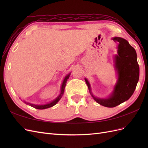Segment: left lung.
<instances>
[{"instance_id":"left-lung-1","label":"left lung","mask_w":148,"mask_h":148,"mask_svg":"<svg viewBox=\"0 0 148 148\" xmlns=\"http://www.w3.org/2000/svg\"><path fill=\"white\" fill-rule=\"evenodd\" d=\"M112 39L119 45L117 55L114 57V65L118 79L112 95L105 99L94 96L89 82L86 78L84 79L93 99L98 104L107 107H114L129 99L135 90L140 76V68L135 49L127 40L122 38L115 37Z\"/></svg>"}]
</instances>
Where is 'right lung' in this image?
<instances>
[{"label": "right lung", "mask_w": 148, "mask_h": 148, "mask_svg": "<svg viewBox=\"0 0 148 148\" xmlns=\"http://www.w3.org/2000/svg\"><path fill=\"white\" fill-rule=\"evenodd\" d=\"M70 75V73H69V75H67L65 77V78H64V82H63V83H62V86H61V92H60V94L59 95V96H58L56 99H54L53 101H52L51 102L49 103V104H44V105H35V104H31V103H29V102H26L25 101H24V102L25 103V104H28L30 106L34 107V108L38 109H45L49 108V107H51L54 105H56L57 103L59 101V100L61 99V97H62V96H63V94L64 92V89H65V85H66V82H67V79L69 78Z\"/></svg>", "instance_id": "add662e5"}]
</instances>
